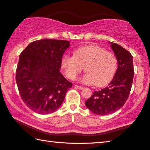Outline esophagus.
<instances>
[{
  "instance_id": "1",
  "label": "esophagus",
  "mask_w": 150,
  "mask_h": 150,
  "mask_svg": "<svg viewBox=\"0 0 150 150\" xmlns=\"http://www.w3.org/2000/svg\"><path fill=\"white\" fill-rule=\"evenodd\" d=\"M75 87H76V88H77L78 89H80V90H82L83 88V86H78V85H75Z\"/></svg>"
}]
</instances>
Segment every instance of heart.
Masks as SVG:
<instances>
[{
    "label": "heart",
    "mask_w": 150,
    "mask_h": 150,
    "mask_svg": "<svg viewBox=\"0 0 150 150\" xmlns=\"http://www.w3.org/2000/svg\"><path fill=\"white\" fill-rule=\"evenodd\" d=\"M61 64L69 79H75L84 67L86 72L82 77V82L102 86L113 77L117 67V59L113 53L106 51L102 47L88 45L78 48L72 56L64 54Z\"/></svg>",
    "instance_id": "1"
}]
</instances>
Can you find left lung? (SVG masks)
Segmentation results:
<instances>
[{"label":"left lung","mask_w":150,"mask_h":150,"mask_svg":"<svg viewBox=\"0 0 150 150\" xmlns=\"http://www.w3.org/2000/svg\"><path fill=\"white\" fill-rule=\"evenodd\" d=\"M110 46L118 62L114 77L107 87L94 91L85 102L86 107L98 115L111 114L125 105L134 76L133 56L130 52L115 43H111Z\"/></svg>","instance_id":"obj_1"}]
</instances>
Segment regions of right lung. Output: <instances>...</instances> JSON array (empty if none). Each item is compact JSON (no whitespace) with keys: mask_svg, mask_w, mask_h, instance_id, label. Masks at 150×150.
Listing matches in <instances>:
<instances>
[{"mask_svg":"<svg viewBox=\"0 0 150 150\" xmlns=\"http://www.w3.org/2000/svg\"><path fill=\"white\" fill-rule=\"evenodd\" d=\"M66 40L44 39L35 41L21 53L16 70V82L24 103L41 115L58 109L72 83L59 72Z\"/></svg>","mask_w":150,"mask_h":150,"instance_id":"obj_1","label":"right lung"}]
</instances>
